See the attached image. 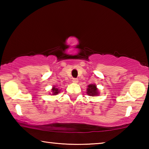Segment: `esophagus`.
Wrapping results in <instances>:
<instances>
[{"label":"esophagus","mask_w":149,"mask_h":149,"mask_svg":"<svg viewBox=\"0 0 149 149\" xmlns=\"http://www.w3.org/2000/svg\"><path fill=\"white\" fill-rule=\"evenodd\" d=\"M72 81L74 83V84H77L78 83V79H75V78H74V79H72Z\"/></svg>","instance_id":"34e87169"}]
</instances>
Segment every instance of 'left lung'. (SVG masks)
<instances>
[{
	"mask_svg": "<svg viewBox=\"0 0 149 149\" xmlns=\"http://www.w3.org/2000/svg\"><path fill=\"white\" fill-rule=\"evenodd\" d=\"M86 93L91 97H96V96H99L100 94L99 91L95 84H90L87 85Z\"/></svg>",
	"mask_w": 149,
	"mask_h": 149,
	"instance_id": "8db88e82",
	"label": "left lung"
}]
</instances>
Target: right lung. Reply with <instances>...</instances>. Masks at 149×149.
I'll return each mask as SVG.
<instances>
[{
	"instance_id": "obj_1",
	"label": "right lung",
	"mask_w": 149,
	"mask_h": 149,
	"mask_svg": "<svg viewBox=\"0 0 149 149\" xmlns=\"http://www.w3.org/2000/svg\"><path fill=\"white\" fill-rule=\"evenodd\" d=\"M60 91H61V89H60L56 85H54V86H52L51 89V93H50V94H51L52 95H56L58 93H60Z\"/></svg>"
}]
</instances>
